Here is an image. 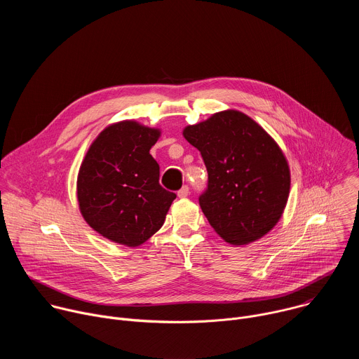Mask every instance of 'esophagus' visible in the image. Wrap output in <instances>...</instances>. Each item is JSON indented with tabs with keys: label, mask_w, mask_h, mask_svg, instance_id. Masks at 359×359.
<instances>
[{
	"label": "esophagus",
	"mask_w": 359,
	"mask_h": 359,
	"mask_svg": "<svg viewBox=\"0 0 359 359\" xmlns=\"http://www.w3.org/2000/svg\"><path fill=\"white\" fill-rule=\"evenodd\" d=\"M189 193H190V191H189V187H187V186H183V187L177 191V196H179L180 198H184V197L189 196Z\"/></svg>",
	"instance_id": "obj_1"
}]
</instances>
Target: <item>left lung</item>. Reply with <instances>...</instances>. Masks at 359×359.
<instances>
[{
  "label": "left lung",
  "instance_id": "left-lung-1",
  "mask_svg": "<svg viewBox=\"0 0 359 359\" xmlns=\"http://www.w3.org/2000/svg\"><path fill=\"white\" fill-rule=\"evenodd\" d=\"M201 153L209 187L198 198L215 231L233 245L260 240L280 222L291 173L278 143L248 115L226 109L183 129Z\"/></svg>",
  "mask_w": 359,
  "mask_h": 359
}]
</instances>
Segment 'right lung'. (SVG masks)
Wrapping results in <instances>:
<instances>
[{
    "mask_svg": "<svg viewBox=\"0 0 359 359\" xmlns=\"http://www.w3.org/2000/svg\"><path fill=\"white\" fill-rule=\"evenodd\" d=\"M162 135L136 121L111 123L90 143L76 179L83 220L102 237L137 247L165 223L176 194L159 184L150 149Z\"/></svg>",
    "mask_w": 359,
    "mask_h": 359,
    "instance_id": "obj_1",
    "label": "right lung"
}]
</instances>
